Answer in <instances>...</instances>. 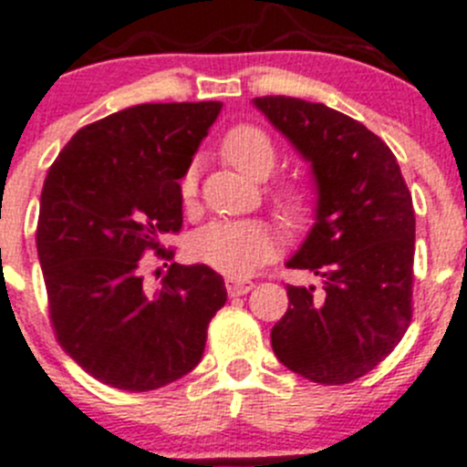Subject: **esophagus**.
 <instances>
[{
    "instance_id": "34e87169",
    "label": "esophagus",
    "mask_w": 467,
    "mask_h": 467,
    "mask_svg": "<svg viewBox=\"0 0 467 467\" xmlns=\"http://www.w3.org/2000/svg\"><path fill=\"white\" fill-rule=\"evenodd\" d=\"M225 288H228V296L230 297H239V296H246V293H249V291H254L255 284H254V281L228 279V281H225Z\"/></svg>"
}]
</instances>
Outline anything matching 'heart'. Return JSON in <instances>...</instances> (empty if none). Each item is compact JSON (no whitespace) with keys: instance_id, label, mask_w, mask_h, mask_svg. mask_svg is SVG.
Wrapping results in <instances>:
<instances>
[{"instance_id":"1","label":"heart","mask_w":467,"mask_h":467,"mask_svg":"<svg viewBox=\"0 0 467 467\" xmlns=\"http://www.w3.org/2000/svg\"><path fill=\"white\" fill-rule=\"evenodd\" d=\"M221 158L249 179L270 176L276 162L275 141L265 130L251 123L230 128L221 140ZM182 200L191 204L197 195L195 167L183 174ZM272 204L285 225H302L312 212V192L300 182H281L272 188ZM279 234L263 221H216L195 230L188 239V254L197 263L228 276H249L260 265L275 258Z\"/></svg>"}]
</instances>
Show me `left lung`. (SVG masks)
<instances>
[{
    "instance_id": "obj_1",
    "label": "left lung",
    "mask_w": 467,
    "mask_h": 467,
    "mask_svg": "<svg viewBox=\"0 0 467 467\" xmlns=\"http://www.w3.org/2000/svg\"><path fill=\"white\" fill-rule=\"evenodd\" d=\"M255 107L312 162L317 223L288 260L321 285H285L272 327L276 358L326 386L375 369L411 323L414 207L396 155L363 123L326 104L270 95Z\"/></svg>"
}]
</instances>
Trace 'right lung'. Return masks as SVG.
Wrapping results in <instances>:
<instances>
[{
    "label": "right lung",
    "mask_w": 467,
    "mask_h": 467,
    "mask_svg": "<svg viewBox=\"0 0 467 467\" xmlns=\"http://www.w3.org/2000/svg\"><path fill=\"white\" fill-rule=\"evenodd\" d=\"M221 107L111 113L78 130L46 174L36 251L50 326L67 354L113 389L155 390L188 375L228 300L207 265L171 263L158 291L141 275V255L162 254L161 239L182 230L179 179Z\"/></svg>",
    "instance_id": "right-lung-1"
}]
</instances>
